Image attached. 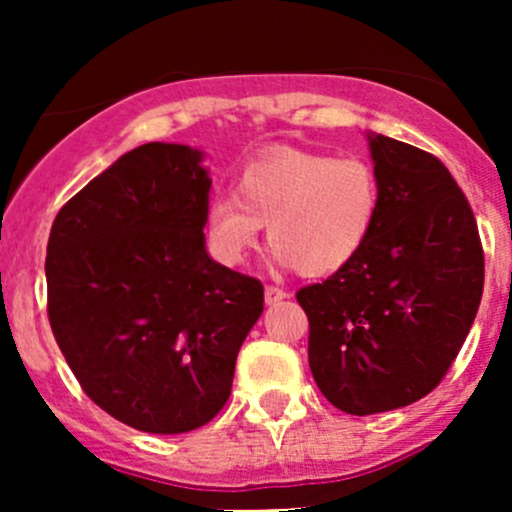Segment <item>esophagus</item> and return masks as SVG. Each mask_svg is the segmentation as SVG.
I'll use <instances>...</instances> for the list:
<instances>
[{"label":"esophagus","instance_id":"34e87169","mask_svg":"<svg viewBox=\"0 0 512 512\" xmlns=\"http://www.w3.org/2000/svg\"><path fill=\"white\" fill-rule=\"evenodd\" d=\"M287 297V292L285 289H280V287H275V285H267L265 287V302L267 304H277V302H282V299Z\"/></svg>","mask_w":512,"mask_h":512}]
</instances>
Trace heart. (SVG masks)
<instances>
[{"mask_svg":"<svg viewBox=\"0 0 512 512\" xmlns=\"http://www.w3.org/2000/svg\"><path fill=\"white\" fill-rule=\"evenodd\" d=\"M379 210L381 183L366 158L280 148L240 170L235 195L210 200L203 230L210 255L237 267L267 225L277 265L329 277L364 250Z\"/></svg>","mask_w":512,"mask_h":512,"instance_id":"obj_1","label":"heart"}]
</instances>
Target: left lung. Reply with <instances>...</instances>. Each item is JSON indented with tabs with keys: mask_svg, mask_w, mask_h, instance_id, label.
Listing matches in <instances>:
<instances>
[{
	"mask_svg": "<svg viewBox=\"0 0 512 512\" xmlns=\"http://www.w3.org/2000/svg\"><path fill=\"white\" fill-rule=\"evenodd\" d=\"M381 210L364 250L297 302L309 369L352 416L431 394L461 352L483 294V247L466 195L431 153L369 133Z\"/></svg>",
	"mask_w": 512,
	"mask_h": 512,
	"instance_id": "8db88e82",
	"label": "left lung"
}]
</instances>
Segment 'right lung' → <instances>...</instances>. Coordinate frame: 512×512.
I'll return each mask as SVG.
<instances>
[{
  "label": "right lung",
  "instance_id": "add662e5",
  "mask_svg": "<svg viewBox=\"0 0 512 512\" xmlns=\"http://www.w3.org/2000/svg\"><path fill=\"white\" fill-rule=\"evenodd\" d=\"M203 153L146 143L74 195L46 247L49 324L96 406L146 433H188L230 399L265 289L215 262Z\"/></svg>",
  "mask_w": 512,
  "mask_h": 512
}]
</instances>
